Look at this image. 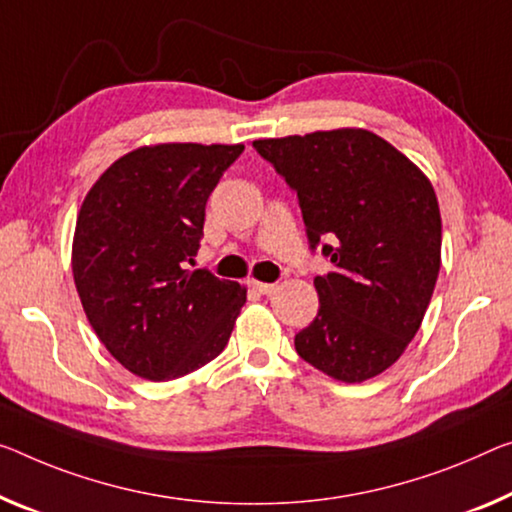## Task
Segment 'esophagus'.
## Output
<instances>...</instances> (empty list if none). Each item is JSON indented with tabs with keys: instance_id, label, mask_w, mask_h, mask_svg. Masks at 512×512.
<instances>
[{
	"instance_id": "1",
	"label": "esophagus",
	"mask_w": 512,
	"mask_h": 512,
	"mask_svg": "<svg viewBox=\"0 0 512 512\" xmlns=\"http://www.w3.org/2000/svg\"><path fill=\"white\" fill-rule=\"evenodd\" d=\"M251 288H254L256 293H261V295H272L274 290H277L274 283H263V281H251Z\"/></svg>"
}]
</instances>
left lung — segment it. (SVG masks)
<instances>
[{
    "instance_id": "1",
    "label": "left lung",
    "mask_w": 512,
    "mask_h": 512,
    "mask_svg": "<svg viewBox=\"0 0 512 512\" xmlns=\"http://www.w3.org/2000/svg\"><path fill=\"white\" fill-rule=\"evenodd\" d=\"M297 192L311 251L334 272L316 277L320 309L295 350L341 382H364L419 332L442 263V217L430 180L389 141L343 128L254 141Z\"/></svg>"
}]
</instances>
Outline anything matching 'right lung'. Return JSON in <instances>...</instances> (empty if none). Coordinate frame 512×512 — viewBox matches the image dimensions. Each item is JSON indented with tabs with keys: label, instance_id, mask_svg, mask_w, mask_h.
Returning <instances> with one entry per match:
<instances>
[{
	"label": "right lung",
	"instance_id": "1",
	"mask_svg": "<svg viewBox=\"0 0 512 512\" xmlns=\"http://www.w3.org/2000/svg\"><path fill=\"white\" fill-rule=\"evenodd\" d=\"M242 144H157L116 160L82 203L73 277L93 332L144 380L206 366L247 302L238 281L190 270L206 203Z\"/></svg>",
	"mask_w": 512,
	"mask_h": 512
}]
</instances>
